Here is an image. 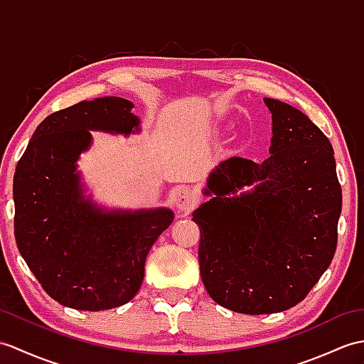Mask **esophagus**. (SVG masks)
Wrapping results in <instances>:
<instances>
[{"label": "esophagus", "instance_id": "34e87169", "mask_svg": "<svg viewBox=\"0 0 364 364\" xmlns=\"http://www.w3.org/2000/svg\"><path fill=\"white\" fill-rule=\"evenodd\" d=\"M173 201H175L176 209L181 210V213H189V210H192L197 205L196 193H193L188 188L176 189L175 196H173Z\"/></svg>", "mask_w": 364, "mask_h": 364}]
</instances>
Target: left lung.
<instances>
[{"mask_svg":"<svg viewBox=\"0 0 364 364\" xmlns=\"http://www.w3.org/2000/svg\"><path fill=\"white\" fill-rule=\"evenodd\" d=\"M269 156H232L209 173L192 213L200 274L218 306L268 315L296 306L331 265L341 215L332 144L304 114L265 97Z\"/></svg>","mask_w":364,"mask_h":364,"instance_id":"left-lung-1","label":"left lung"}]
</instances>
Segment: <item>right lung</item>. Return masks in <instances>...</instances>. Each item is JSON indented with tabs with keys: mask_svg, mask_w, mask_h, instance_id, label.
Returning <instances> with one entry per match:
<instances>
[{
	"mask_svg": "<svg viewBox=\"0 0 364 364\" xmlns=\"http://www.w3.org/2000/svg\"><path fill=\"white\" fill-rule=\"evenodd\" d=\"M133 107L109 96L49 114L16 164V247L45 291L65 307L97 311L133 299L150 248L175 218L168 208L97 205L77 171L91 132H141Z\"/></svg>",
	"mask_w": 364,
	"mask_h": 364,
	"instance_id": "obj_1",
	"label": "right lung"
}]
</instances>
